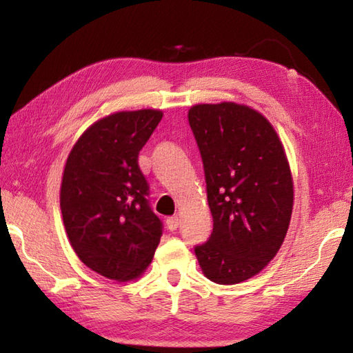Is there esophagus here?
Masks as SVG:
<instances>
[{"instance_id": "34e87169", "label": "esophagus", "mask_w": 353, "mask_h": 353, "mask_svg": "<svg viewBox=\"0 0 353 353\" xmlns=\"http://www.w3.org/2000/svg\"><path fill=\"white\" fill-rule=\"evenodd\" d=\"M166 227H168V229H170L171 232L177 230V227H179V216H171V218L166 219Z\"/></svg>"}]
</instances>
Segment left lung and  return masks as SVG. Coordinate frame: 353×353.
<instances>
[{
	"label": "left lung",
	"mask_w": 353,
	"mask_h": 353,
	"mask_svg": "<svg viewBox=\"0 0 353 353\" xmlns=\"http://www.w3.org/2000/svg\"><path fill=\"white\" fill-rule=\"evenodd\" d=\"M213 216L194 248L204 276L219 285L252 279L277 255L288 232L294 185L283 143L265 115L223 101L190 107Z\"/></svg>",
	"instance_id": "1"
}]
</instances>
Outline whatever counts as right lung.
I'll return each instance as SVG.
<instances>
[{
    "label": "right lung",
    "instance_id": "obj_1",
    "mask_svg": "<svg viewBox=\"0 0 353 353\" xmlns=\"http://www.w3.org/2000/svg\"><path fill=\"white\" fill-rule=\"evenodd\" d=\"M162 110L110 113L83 130L65 162L61 210L79 260L99 276L130 282L151 265L162 223L148 205L139 152Z\"/></svg>",
    "mask_w": 353,
    "mask_h": 353
}]
</instances>
